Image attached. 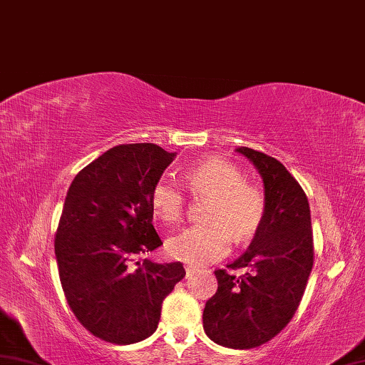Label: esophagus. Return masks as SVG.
<instances>
[{
	"label": "esophagus",
	"mask_w": 365,
	"mask_h": 365,
	"mask_svg": "<svg viewBox=\"0 0 365 365\" xmlns=\"http://www.w3.org/2000/svg\"><path fill=\"white\" fill-rule=\"evenodd\" d=\"M195 273H197V268H195V267H192V265H185V277L190 278V277H194Z\"/></svg>",
	"instance_id": "34e87169"
}]
</instances>
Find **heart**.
Instances as JSON below:
<instances>
[{"instance_id": "b5f03b06", "label": "heart", "mask_w": 365, "mask_h": 365, "mask_svg": "<svg viewBox=\"0 0 365 365\" xmlns=\"http://www.w3.org/2000/svg\"><path fill=\"white\" fill-rule=\"evenodd\" d=\"M185 187L194 197H208L203 224L190 225L171 237V257L192 267H202L229 254L232 235L246 242L257 232L265 216V195L256 184L245 181L235 163L219 157L198 162L184 170ZM150 210L163 224H178L184 216L185 198L176 182L162 178L150 190Z\"/></svg>"}]
</instances>
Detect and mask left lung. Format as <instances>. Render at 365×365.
<instances>
[{"label": "left lung", "instance_id": "obj_1", "mask_svg": "<svg viewBox=\"0 0 365 365\" xmlns=\"http://www.w3.org/2000/svg\"><path fill=\"white\" fill-rule=\"evenodd\" d=\"M259 170L265 216L245 254L227 265L246 268L235 277L217 268V291L206 302L203 329L227 348L251 349L270 341L289 324L304 297L314 250L310 205L302 185L274 157L238 148Z\"/></svg>", "mask_w": 365, "mask_h": 365}]
</instances>
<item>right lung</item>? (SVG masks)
I'll return each mask as SVG.
<instances>
[{"label":"right lung","instance_id":"add662e5","mask_svg":"<svg viewBox=\"0 0 365 365\" xmlns=\"http://www.w3.org/2000/svg\"><path fill=\"white\" fill-rule=\"evenodd\" d=\"M175 155L153 143L120 144L68 189L55 233L60 283L76 319L114 345L153 335L165 297L185 277L181 262L146 257L162 245L150 190Z\"/></svg>","mask_w":365,"mask_h":365}]
</instances>
